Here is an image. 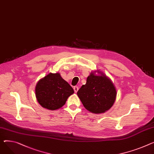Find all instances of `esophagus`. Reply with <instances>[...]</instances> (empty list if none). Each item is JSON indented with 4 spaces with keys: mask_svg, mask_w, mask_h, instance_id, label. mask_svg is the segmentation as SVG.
Instances as JSON below:
<instances>
[{
    "mask_svg": "<svg viewBox=\"0 0 154 154\" xmlns=\"http://www.w3.org/2000/svg\"><path fill=\"white\" fill-rule=\"evenodd\" d=\"M74 91L75 92V93H77V91L79 90V87H78L77 86H75V87H74Z\"/></svg>",
    "mask_w": 154,
    "mask_h": 154,
    "instance_id": "34e87169",
    "label": "esophagus"
}]
</instances>
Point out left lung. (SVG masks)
<instances>
[{
	"mask_svg": "<svg viewBox=\"0 0 154 154\" xmlns=\"http://www.w3.org/2000/svg\"><path fill=\"white\" fill-rule=\"evenodd\" d=\"M77 94L85 109L93 113L100 114L113 105L117 91L111 80L103 72L97 70L91 72L87 83L81 87Z\"/></svg>",
	"mask_w": 154,
	"mask_h": 154,
	"instance_id": "1",
	"label": "left lung"
}]
</instances>
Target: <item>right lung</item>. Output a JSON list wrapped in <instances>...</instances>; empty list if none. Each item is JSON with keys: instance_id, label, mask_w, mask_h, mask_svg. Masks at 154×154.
Returning a JSON list of instances; mask_svg holds the SVG:
<instances>
[{"instance_id": "obj_1", "label": "right lung", "mask_w": 154, "mask_h": 154, "mask_svg": "<svg viewBox=\"0 0 154 154\" xmlns=\"http://www.w3.org/2000/svg\"><path fill=\"white\" fill-rule=\"evenodd\" d=\"M74 91L60 73H49L41 79L35 87V96L43 108L56 110L63 107Z\"/></svg>"}]
</instances>
